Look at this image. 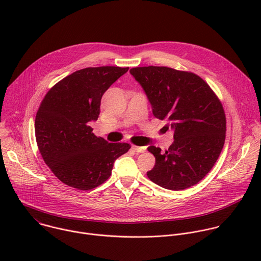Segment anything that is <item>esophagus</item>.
Masks as SVG:
<instances>
[{
	"instance_id": "34e87169",
	"label": "esophagus",
	"mask_w": 261,
	"mask_h": 261,
	"mask_svg": "<svg viewBox=\"0 0 261 261\" xmlns=\"http://www.w3.org/2000/svg\"><path fill=\"white\" fill-rule=\"evenodd\" d=\"M132 150H133L134 152H136V153H143V152L146 150V147H145V146H137V145H132Z\"/></svg>"
}]
</instances>
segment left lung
Listing matches in <instances>:
<instances>
[{
    "instance_id": "obj_1",
    "label": "left lung",
    "mask_w": 261,
    "mask_h": 261,
    "mask_svg": "<svg viewBox=\"0 0 261 261\" xmlns=\"http://www.w3.org/2000/svg\"><path fill=\"white\" fill-rule=\"evenodd\" d=\"M131 75L143 89L153 115L167 120L174 141L164 153L147 147L156 163L147 177L168 190H184L213 168L224 145L226 118L210 86L192 72L168 67H136Z\"/></svg>"
}]
</instances>
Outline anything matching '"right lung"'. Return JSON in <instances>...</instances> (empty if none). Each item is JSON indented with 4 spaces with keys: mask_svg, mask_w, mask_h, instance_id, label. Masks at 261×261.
<instances>
[{
    "mask_svg": "<svg viewBox=\"0 0 261 261\" xmlns=\"http://www.w3.org/2000/svg\"><path fill=\"white\" fill-rule=\"evenodd\" d=\"M128 69L103 66L73 72L47 92L37 111L39 152L54 174L70 187H98L110 176L115 161L131 147L97 137L89 126L98 120L103 94Z\"/></svg>",
    "mask_w": 261,
    "mask_h": 261,
    "instance_id": "right-lung-1",
    "label": "right lung"
}]
</instances>
